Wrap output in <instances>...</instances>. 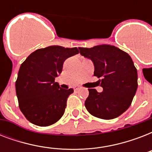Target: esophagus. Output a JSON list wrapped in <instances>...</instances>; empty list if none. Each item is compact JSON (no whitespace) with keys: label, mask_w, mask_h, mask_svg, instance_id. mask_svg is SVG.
Returning <instances> with one entry per match:
<instances>
[{"label":"esophagus","mask_w":152,"mask_h":152,"mask_svg":"<svg viewBox=\"0 0 152 152\" xmlns=\"http://www.w3.org/2000/svg\"><path fill=\"white\" fill-rule=\"evenodd\" d=\"M80 87H79V86H76V87H75V88H74V91H78V90H80Z\"/></svg>","instance_id":"esophagus-1"}]
</instances>
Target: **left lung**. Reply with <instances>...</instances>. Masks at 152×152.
Wrapping results in <instances>:
<instances>
[{"instance_id":"8db88e82","label":"left lung","mask_w":152,"mask_h":152,"mask_svg":"<svg viewBox=\"0 0 152 152\" xmlns=\"http://www.w3.org/2000/svg\"><path fill=\"white\" fill-rule=\"evenodd\" d=\"M82 56L92 61L94 76L103 91L88 89L85 101L88 111L96 118L110 120L118 118L129 107L137 91V70L127 53L110 45L82 48Z\"/></svg>"}]
</instances>
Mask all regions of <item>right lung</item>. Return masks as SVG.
<instances>
[{
  "instance_id": "add662e5",
  "label": "right lung",
  "mask_w": 152,
  "mask_h": 152,
  "mask_svg": "<svg viewBox=\"0 0 152 152\" xmlns=\"http://www.w3.org/2000/svg\"><path fill=\"white\" fill-rule=\"evenodd\" d=\"M79 52L76 47L50 46L31 53L20 65L15 91L20 110L30 122L49 126L63 116L73 89L60 88L55 78L64 61Z\"/></svg>"
}]
</instances>
